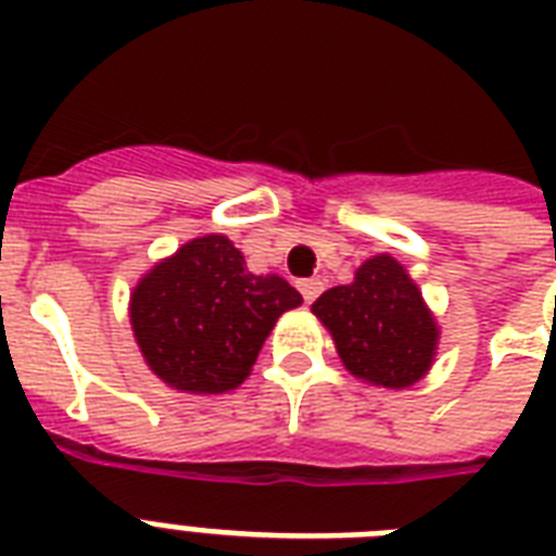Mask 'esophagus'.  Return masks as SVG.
<instances>
[{"label": "esophagus", "mask_w": 556, "mask_h": 556, "mask_svg": "<svg viewBox=\"0 0 556 556\" xmlns=\"http://www.w3.org/2000/svg\"><path fill=\"white\" fill-rule=\"evenodd\" d=\"M320 291H323L320 279H303V282H300V294H303L305 303H314V300L320 296Z\"/></svg>", "instance_id": "esophagus-1"}]
</instances>
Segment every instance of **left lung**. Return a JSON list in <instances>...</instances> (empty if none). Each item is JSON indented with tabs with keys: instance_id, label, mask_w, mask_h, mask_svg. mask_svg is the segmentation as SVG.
<instances>
[{
	"instance_id": "obj_1",
	"label": "left lung",
	"mask_w": 556,
	"mask_h": 556,
	"mask_svg": "<svg viewBox=\"0 0 556 556\" xmlns=\"http://www.w3.org/2000/svg\"><path fill=\"white\" fill-rule=\"evenodd\" d=\"M312 312L329 329L343 366L369 387H413L435 361L439 323L421 288L389 253L366 260L349 286L317 296Z\"/></svg>"
}]
</instances>
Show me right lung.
Listing matches in <instances>:
<instances>
[{
    "label": "right lung",
    "instance_id": "1",
    "mask_svg": "<svg viewBox=\"0 0 556 556\" xmlns=\"http://www.w3.org/2000/svg\"><path fill=\"white\" fill-rule=\"evenodd\" d=\"M303 303L277 274H251L227 236L207 233L155 262L129 294L143 361L190 395L230 392L251 375L270 329Z\"/></svg>",
    "mask_w": 556,
    "mask_h": 556
}]
</instances>
